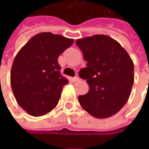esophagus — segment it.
<instances>
[{"label": "esophagus", "instance_id": "1", "mask_svg": "<svg viewBox=\"0 0 149 149\" xmlns=\"http://www.w3.org/2000/svg\"><path fill=\"white\" fill-rule=\"evenodd\" d=\"M79 79V77H78V76H75V77H74L73 79H72V80H73L74 82H76V81H78Z\"/></svg>", "mask_w": 149, "mask_h": 149}]
</instances>
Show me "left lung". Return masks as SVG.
Returning <instances> with one entry per match:
<instances>
[{
	"instance_id": "1",
	"label": "left lung",
	"mask_w": 149,
	"mask_h": 149,
	"mask_svg": "<svg viewBox=\"0 0 149 149\" xmlns=\"http://www.w3.org/2000/svg\"><path fill=\"white\" fill-rule=\"evenodd\" d=\"M87 67L79 72L89 84V92L79 95L84 109L95 118L117 113L129 100L134 84V63L121 45L104 35L76 40Z\"/></svg>"
}]
</instances>
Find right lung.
<instances>
[{"mask_svg":"<svg viewBox=\"0 0 149 149\" xmlns=\"http://www.w3.org/2000/svg\"><path fill=\"white\" fill-rule=\"evenodd\" d=\"M74 40L49 32L36 35L16 54L10 84L19 105L32 116H41L57 105L68 79L60 74L58 58Z\"/></svg>","mask_w":149,"mask_h":149,"instance_id":"obj_1","label":"right lung"}]
</instances>
